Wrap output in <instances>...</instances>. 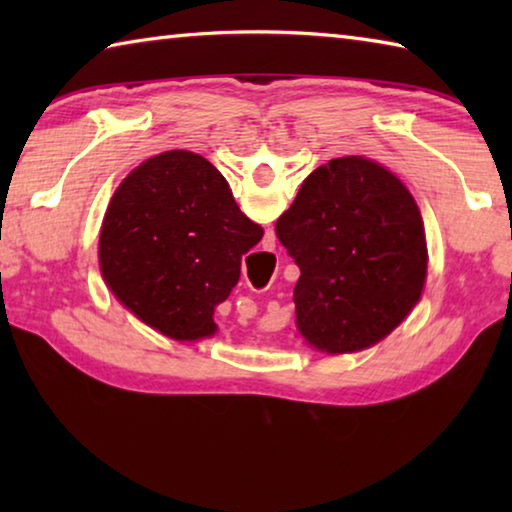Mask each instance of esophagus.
Listing matches in <instances>:
<instances>
[{"instance_id": "1", "label": "esophagus", "mask_w": 512, "mask_h": 512, "mask_svg": "<svg viewBox=\"0 0 512 512\" xmlns=\"http://www.w3.org/2000/svg\"><path fill=\"white\" fill-rule=\"evenodd\" d=\"M266 289H268V284H266Z\"/></svg>"}]
</instances>
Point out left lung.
Masks as SVG:
<instances>
[{"label":"left lung","mask_w":512,"mask_h":512,"mask_svg":"<svg viewBox=\"0 0 512 512\" xmlns=\"http://www.w3.org/2000/svg\"><path fill=\"white\" fill-rule=\"evenodd\" d=\"M275 232L300 268L296 327L311 350H366L422 298L424 221L409 187L384 164L343 155L314 169Z\"/></svg>","instance_id":"obj_1"}]
</instances>
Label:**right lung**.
Segmentation results:
<instances>
[{
    "instance_id": "add662e5",
    "label": "right lung",
    "mask_w": 512,
    "mask_h": 512,
    "mask_svg": "<svg viewBox=\"0 0 512 512\" xmlns=\"http://www.w3.org/2000/svg\"><path fill=\"white\" fill-rule=\"evenodd\" d=\"M264 237L203 155L173 149L121 180L103 214L99 271L121 305L173 341L219 332L214 309Z\"/></svg>"
}]
</instances>
